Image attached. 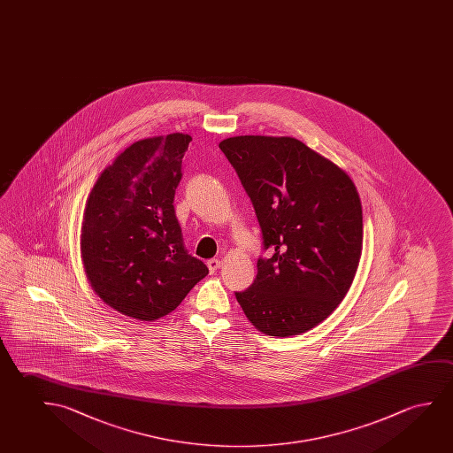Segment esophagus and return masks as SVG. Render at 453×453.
<instances>
[{
  "label": "esophagus",
  "mask_w": 453,
  "mask_h": 453,
  "mask_svg": "<svg viewBox=\"0 0 453 453\" xmlns=\"http://www.w3.org/2000/svg\"><path fill=\"white\" fill-rule=\"evenodd\" d=\"M207 266H209L210 273H215L219 266H221V260L218 258H210L207 260Z\"/></svg>",
  "instance_id": "34e87169"
}]
</instances>
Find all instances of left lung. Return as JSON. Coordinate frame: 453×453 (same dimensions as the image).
I'll use <instances>...</instances> for the list:
<instances>
[{
  "mask_svg": "<svg viewBox=\"0 0 453 453\" xmlns=\"http://www.w3.org/2000/svg\"><path fill=\"white\" fill-rule=\"evenodd\" d=\"M250 196L262 232L257 276L235 292L264 334L306 333L341 304L362 251V207L349 175L295 140L234 136L219 142Z\"/></svg>",
  "mask_w": 453,
  "mask_h": 453,
  "instance_id": "1",
  "label": "left lung"
}]
</instances>
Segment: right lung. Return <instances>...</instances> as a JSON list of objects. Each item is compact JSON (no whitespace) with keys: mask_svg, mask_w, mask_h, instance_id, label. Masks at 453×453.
<instances>
[{"mask_svg":"<svg viewBox=\"0 0 453 453\" xmlns=\"http://www.w3.org/2000/svg\"><path fill=\"white\" fill-rule=\"evenodd\" d=\"M191 136L133 142L98 177L84 209L81 257L98 296L136 320H158L209 268L189 254L175 216V188Z\"/></svg>","mask_w":453,"mask_h":453,"instance_id":"right-lung-1","label":"right lung"}]
</instances>
